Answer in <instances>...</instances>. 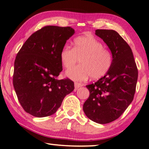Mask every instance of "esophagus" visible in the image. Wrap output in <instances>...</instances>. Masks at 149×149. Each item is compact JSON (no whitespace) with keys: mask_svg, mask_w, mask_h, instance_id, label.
Returning a JSON list of instances; mask_svg holds the SVG:
<instances>
[{"mask_svg":"<svg viewBox=\"0 0 149 149\" xmlns=\"http://www.w3.org/2000/svg\"><path fill=\"white\" fill-rule=\"evenodd\" d=\"M82 86H83V85H82V84H81V83H78V82H75V83H74L75 90H77V89H78L79 88L81 87Z\"/></svg>","mask_w":149,"mask_h":149,"instance_id":"1","label":"esophagus"}]
</instances>
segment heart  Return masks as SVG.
Listing matches in <instances>:
<instances>
[{
	"label": "heart",
	"mask_w": 149,
	"mask_h": 149,
	"mask_svg": "<svg viewBox=\"0 0 149 149\" xmlns=\"http://www.w3.org/2000/svg\"><path fill=\"white\" fill-rule=\"evenodd\" d=\"M80 59L81 65L69 69L65 76L74 81H84L90 77L97 79L105 75L112 65V55L103 44L91 35L79 37L74 41V48L63 47L60 53L62 65L68 69Z\"/></svg>",
	"instance_id": "obj_1"
}]
</instances>
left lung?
<instances>
[{"label": "left lung", "instance_id": "left-lung-1", "mask_svg": "<svg viewBox=\"0 0 149 149\" xmlns=\"http://www.w3.org/2000/svg\"><path fill=\"white\" fill-rule=\"evenodd\" d=\"M112 55L108 72L94 84L86 86L90 96L83 106L88 118L98 124H107L123 114L134 98L138 70L131 48L114 30L97 29Z\"/></svg>", "mask_w": 149, "mask_h": 149}]
</instances>
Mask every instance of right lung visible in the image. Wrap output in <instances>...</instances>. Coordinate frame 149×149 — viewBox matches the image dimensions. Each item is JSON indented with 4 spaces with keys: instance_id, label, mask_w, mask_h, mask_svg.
I'll list each match as a JSON object with an SVG mask.
<instances>
[{
    "instance_id": "right-lung-1",
    "label": "right lung",
    "mask_w": 149,
    "mask_h": 149,
    "mask_svg": "<svg viewBox=\"0 0 149 149\" xmlns=\"http://www.w3.org/2000/svg\"><path fill=\"white\" fill-rule=\"evenodd\" d=\"M74 33L70 26H44L31 35L17 53L13 86L22 107L32 116L53 114L74 90L72 80L57 79L63 70L61 51Z\"/></svg>"
}]
</instances>
